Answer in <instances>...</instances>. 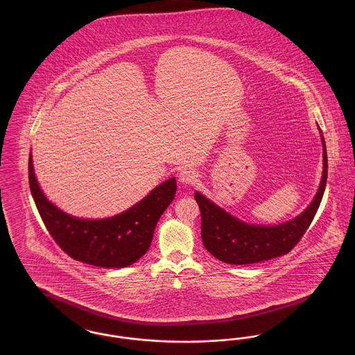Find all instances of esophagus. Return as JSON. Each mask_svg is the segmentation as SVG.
Here are the masks:
<instances>
[{
  "instance_id": "esophagus-1",
  "label": "esophagus",
  "mask_w": 355,
  "mask_h": 355,
  "mask_svg": "<svg viewBox=\"0 0 355 355\" xmlns=\"http://www.w3.org/2000/svg\"><path fill=\"white\" fill-rule=\"evenodd\" d=\"M197 173H194L193 170L184 169L178 174V181L184 185H194L197 182Z\"/></svg>"
}]
</instances>
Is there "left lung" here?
<instances>
[{"mask_svg":"<svg viewBox=\"0 0 355 355\" xmlns=\"http://www.w3.org/2000/svg\"><path fill=\"white\" fill-rule=\"evenodd\" d=\"M318 130L323 149L321 184L313 201L297 217L278 225L248 223L232 216L202 193H194L201 210L203 246L209 253L230 265H249L281 257L300 242L321 205L327 180L326 144L320 126Z\"/></svg>","mask_w":355,"mask_h":355,"instance_id":"left-lung-1","label":"left lung"}]
</instances>
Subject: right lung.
Masks as SVG:
<instances>
[{"label": "right lung", "mask_w": 355, "mask_h": 355, "mask_svg": "<svg viewBox=\"0 0 355 355\" xmlns=\"http://www.w3.org/2000/svg\"><path fill=\"white\" fill-rule=\"evenodd\" d=\"M29 186L38 213L57 245L73 259L105 269L126 268L146 253L155 225L173 202L177 182L169 178L128 210L102 220L70 216L44 194L29 155Z\"/></svg>", "instance_id": "right-lung-1"}]
</instances>
